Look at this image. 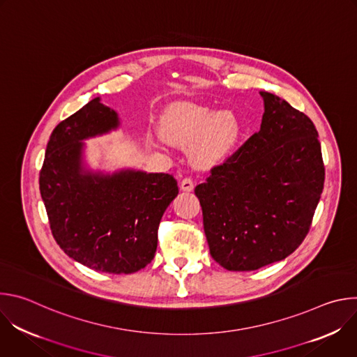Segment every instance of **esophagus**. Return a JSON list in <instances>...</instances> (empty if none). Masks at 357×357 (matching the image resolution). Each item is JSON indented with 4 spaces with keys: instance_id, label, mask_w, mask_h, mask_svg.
<instances>
[{
    "instance_id": "34e87169",
    "label": "esophagus",
    "mask_w": 357,
    "mask_h": 357,
    "mask_svg": "<svg viewBox=\"0 0 357 357\" xmlns=\"http://www.w3.org/2000/svg\"><path fill=\"white\" fill-rule=\"evenodd\" d=\"M193 186H195V183H193V181L190 178H183L182 182H181V189L183 192H192Z\"/></svg>"
}]
</instances>
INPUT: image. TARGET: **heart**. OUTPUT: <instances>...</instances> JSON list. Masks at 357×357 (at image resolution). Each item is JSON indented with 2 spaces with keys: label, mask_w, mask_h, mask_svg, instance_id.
<instances>
[{
  "label": "heart",
  "mask_w": 357,
  "mask_h": 357,
  "mask_svg": "<svg viewBox=\"0 0 357 357\" xmlns=\"http://www.w3.org/2000/svg\"><path fill=\"white\" fill-rule=\"evenodd\" d=\"M165 137L175 144L193 148L196 164L212 168L229 158L240 138V123L229 112L215 114L209 109L183 106L165 123Z\"/></svg>",
  "instance_id": "b5f03b06"
}]
</instances>
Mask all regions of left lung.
<instances>
[{
	"mask_svg": "<svg viewBox=\"0 0 357 357\" xmlns=\"http://www.w3.org/2000/svg\"><path fill=\"white\" fill-rule=\"evenodd\" d=\"M260 94V131L195 188L211 256L229 271L259 270L294 252L325 182L311 119L273 93Z\"/></svg>",
	"mask_w": 357,
	"mask_h": 357,
	"instance_id": "1",
	"label": "left lung"
}]
</instances>
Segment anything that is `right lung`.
Masks as SVG:
<instances>
[{
  "instance_id": "1",
  "label": "right lung",
  "mask_w": 357,
  "mask_h": 357,
  "mask_svg": "<svg viewBox=\"0 0 357 357\" xmlns=\"http://www.w3.org/2000/svg\"><path fill=\"white\" fill-rule=\"evenodd\" d=\"M119 126L98 97L59 123L46 145L39 190L54 238L70 259L94 271L131 274L154 259L178 183L169 174L87 171L82 141Z\"/></svg>"
}]
</instances>
